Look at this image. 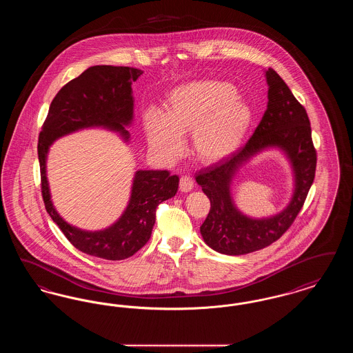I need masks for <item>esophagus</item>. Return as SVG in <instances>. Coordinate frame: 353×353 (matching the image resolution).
<instances>
[{"label": "esophagus", "mask_w": 353, "mask_h": 353, "mask_svg": "<svg viewBox=\"0 0 353 353\" xmlns=\"http://www.w3.org/2000/svg\"><path fill=\"white\" fill-rule=\"evenodd\" d=\"M193 186H194V183L190 176H183L180 179V190L181 192H190L193 189Z\"/></svg>", "instance_id": "obj_1"}]
</instances>
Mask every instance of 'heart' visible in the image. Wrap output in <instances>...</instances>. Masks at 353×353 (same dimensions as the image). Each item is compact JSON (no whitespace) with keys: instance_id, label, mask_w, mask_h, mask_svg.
<instances>
[{"instance_id":"heart-1","label":"heart","mask_w":353,"mask_h":353,"mask_svg":"<svg viewBox=\"0 0 353 353\" xmlns=\"http://www.w3.org/2000/svg\"><path fill=\"white\" fill-rule=\"evenodd\" d=\"M252 107L238 98L234 85L201 79L169 91L165 112L151 108L143 127L152 151L174 160L184 151L181 136L192 134L199 160L213 164L232 156L252 127Z\"/></svg>"}]
</instances>
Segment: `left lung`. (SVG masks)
Listing matches in <instances>:
<instances>
[{
    "label": "left lung",
    "mask_w": 353,
    "mask_h": 353,
    "mask_svg": "<svg viewBox=\"0 0 353 353\" xmlns=\"http://www.w3.org/2000/svg\"><path fill=\"white\" fill-rule=\"evenodd\" d=\"M266 81L268 110L249 141L228 159L196 174L197 184L210 200L209 214L200 228L202 238L209 248L226 255L256 252L278 241L299 214L315 179L316 150L305 110L275 70L266 71ZM272 146L285 151L292 163L294 194L281 214L252 219L236 209L230 185L234 173L252 155Z\"/></svg>",
    "instance_id": "obj_1"
}]
</instances>
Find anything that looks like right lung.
Masks as SVG:
<instances>
[{
	"instance_id": "right-lung-1",
	"label": "right lung",
	"mask_w": 353,
	"mask_h": 353,
	"mask_svg": "<svg viewBox=\"0 0 353 353\" xmlns=\"http://www.w3.org/2000/svg\"><path fill=\"white\" fill-rule=\"evenodd\" d=\"M141 70L124 66H92L65 84L49 108L38 139L41 190L45 208L70 243L78 250L108 261L125 259L139 252L151 238L156 208L172 199L179 189V176L168 170H137L131 199L121 217L110 228L85 232L68 223L51 202L46 177V159L51 144L75 131L103 127L130 139L125 130L134 119L132 82Z\"/></svg>"
}]
</instances>
